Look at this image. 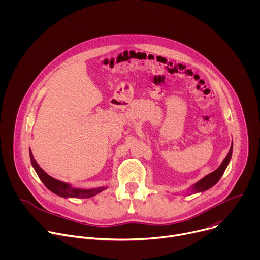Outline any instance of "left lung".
I'll return each instance as SVG.
<instances>
[{
  "instance_id": "1",
  "label": "left lung",
  "mask_w": 260,
  "mask_h": 260,
  "mask_svg": "<svg viewBox=\"0 0 260 260\" xmlns=\"http://www.w3.org/2000/svg\"><path fill=\"white\" fill-rule=\"evenodd\" d=\"M232 153H233V144L230 149V152L228 154V156L225 157V159L222 161V164L220 165V167L215 170L214 172L210 173L209 175H207L206 177H204L202 180H200L198 183H196L192 187V193H197V192H201V191H205L209 188H211L212 186L219 181V179L221 178V176L223 175L231 158H232Z\"/></svg>"
}]
</instances>
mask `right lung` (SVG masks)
Wrapping results in <instances>:
<instances>
[{
	"mask_svg": "<svg viewBox=\"0 0 260 260\" xmlns=\"http://www.w3.org/2000/svg\"><path fill=\"white\" fill-rule=\"evenodd\" d=\"M29 157H30L31 165H32L36 173L38 174V176L41 179V181L43 182V184L50 191H52L53 193H55L59 197H62V198H90V197H93V196L98 194L99 192L106 189L104 187H99V188L89 189V190L72 188L69 184L58 181V180L52 178L51 176H49L48 174H46L39 167V165L36 162L30 150H29Z\"/></svg>",
	"mask_w": 260,
	"mask_h": 260,
	"instance_id": "1",
	"label": "right lung"
}]
</instances>
